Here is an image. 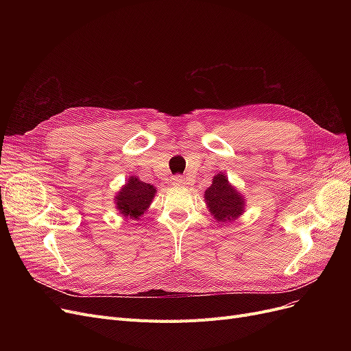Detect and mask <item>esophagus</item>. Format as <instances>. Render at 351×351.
Here are the masks:
<instances>
[{"instance_id": "esophagus-1", "label": "esophagus", "mask_w": 351, "mask_h": 351, "mask_svg": "<svg viewBox=\"0 0 351 351\" xmlns=\"http://www.w3.org/2000/svg\"><path fill=\"white\" fill-rule=\"evenodd\" d=\"M172 185L173 186H182L185 185V178H183L182 175H176L172 178Z\"/></svg>"}]
</instances>
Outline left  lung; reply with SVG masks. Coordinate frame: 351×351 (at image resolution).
<instances>
[{
	"instance_id": "8db88e82",
	"label": "left lung",
	"mask_w": 351,
	"mask_h": 351,
	"mask_svg": "<svg viewBox=\"0 0 351 351\" xmlns=\"http://www.w3.org/2000/svg\"><path fill=\"white\" fill-rule=\"evenodd\" d=\"M205 200L215 219L223 223L226 220L232 222L237 216H241L245 206V199L230 186L228 178L222 173L213 178L212 185L205 192Z\"/></svg>"
}]
</instances>
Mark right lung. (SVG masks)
<instances>
[{"mask_svg": "<svg viewBox=\"0 0 351 351\" xmlns=\"http://www.w3.org/2000/svg\"><path fill=\"white\" fill-rule=\"evenodd\" d=\"M155 192V186L132 176L117 196V209L123 216L136 219L151 205Z\"/></svg>", "mask_w": 351, "mask_h": 351, "instance_id": "1", "label": "right lung"}]
</instances>
